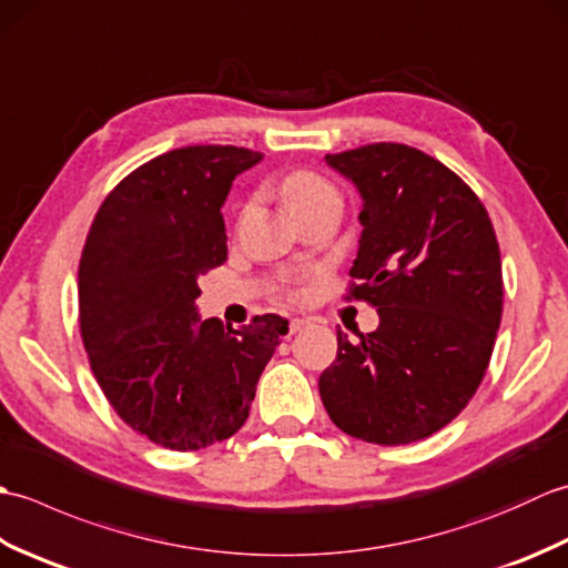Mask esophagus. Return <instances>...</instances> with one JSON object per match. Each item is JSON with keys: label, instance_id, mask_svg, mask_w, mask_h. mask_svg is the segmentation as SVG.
<instances>
[{"label": "esophagus", "instance_id": "1", "mask_svg": "<svg viewBox=\"0 0 568 568\" xmlns=\"http://www.w3.org/2000/svg\"><path fill=\"white\" fill-rule=\"evenodd\" d=\"M307 327V320H303V317H293L291 320V334H297L300 329H305Z\"/></svg>", "mask_w": 568, "mask_h": 568}]
</instances>
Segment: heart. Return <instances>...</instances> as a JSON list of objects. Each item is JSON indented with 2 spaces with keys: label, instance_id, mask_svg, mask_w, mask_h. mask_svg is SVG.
Listing matches in <instances>:
<instances>
[{
  "label": "heart",
  "instance_id": "obj_1",
  "mask_svg": "<svg viewBox=\"0 0 568 568\" xmlns=\"http://www.w3.org/2000/svg\"><path fill=\"white\" fill-rule=\"evenodd\" d=\"M281 195H283L285 207L293 214L303 212L312 207V204H320L324 200H339V192H336V187L329 183V180L312 171H295L287 175L281 185Z\"/></svg>",
  "mask_w": 568,
  "mask_h": 568
}]
</instances>
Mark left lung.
Instances as JSON below:
<instances>
[{
    "label": "left lung",
    "instance_id": "left-lung-1",
    "mask_svg": "<svg viewBox=\"0 0 568 568\" xmlns=\"http://www.w3.org/2000/svg\"><path fill=\"white\" fill-rule=\"evenodd\" d=\"M324 161L364 200L346 300H366L381 324L358 342L336 329L322 403L356 439H425L468 405L496 344L503 268L490 216L462 178L405 143H368Z\"/></svg>",
    "mask_w": 568,
    "mask_h": 568
}]
</instances>
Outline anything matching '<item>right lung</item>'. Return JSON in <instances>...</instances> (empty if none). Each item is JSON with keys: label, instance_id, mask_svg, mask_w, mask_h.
I'll return each instance as SVG.
<instances>
[{"label": "right lung", "instance_id": "add662e5", "mask_svg": "<svg viewBox=\"0 0 568 568\" xmlns=\"http://www.w3.org/2000/svg\"><path fill=\"white\" fill-rule=\"evenodd\" d=\"M263 153L185 146L139 165L94 214L78 271L80 334L94 378L131 429L173 452L244 425L287 320L232 329L200 320V275L226 261L222 204Z\"/></svg>", "mask_w": 568, "mask_h": 568}]
</instances>
